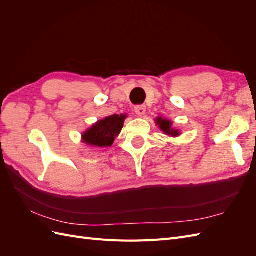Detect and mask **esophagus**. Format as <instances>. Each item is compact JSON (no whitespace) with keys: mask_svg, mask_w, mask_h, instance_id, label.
<instances>
[{"mask_svg":"<svg viewBox=\"0 0 256 256\" xmlns=\"http://www.w3.org/2000/svg\"><path fill=\"white\" fill-rule=\"evenodd\" d=\"M134 112H136V115L142 116V115H144L145 112H146V106H145L144 104H138V106H136V108H134Z\"/></svg>","mask_w":256,"mask_h":256,"instance_id":"34e87169","label":"esophagus"}]
</instances>
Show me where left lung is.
Here are the masks:
<instances>
[{"label": "left lung", "mask_w": 256, "mask_h": 256, "mask_svg": "<svg viewBox=\"0 0 256 256\" xmlns=\"http://www.w3.org/2000/svg\"><path fill=\"white\" fill-rule=\"evenodd\" d=\"M156 122H157V125H159L160 129L162 131H164L166 134H170V136H178V134H180V132H178L177 130L171 129L172 122H170V120H164V118H158Z\"/></svg>", "instance_id": "1"}]
</instances>
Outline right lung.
Wrapping results in <instances>:
<instances>
[{"label": "right lung", "instance_id": "add662e5", "mask_svg": "<svg viewBox=\"0 0 256 256\" xmlns=\"http://www.w3.org/2000/svg\"><path fill=\"white\" fill-rule=\"evenodd\" d=\"M126 115H111L98 122L83 134L85 143L99 147L111 146L124 125Z\"/></svg>", "mask_w": 256, "mask_h": 256}]
</instances>
